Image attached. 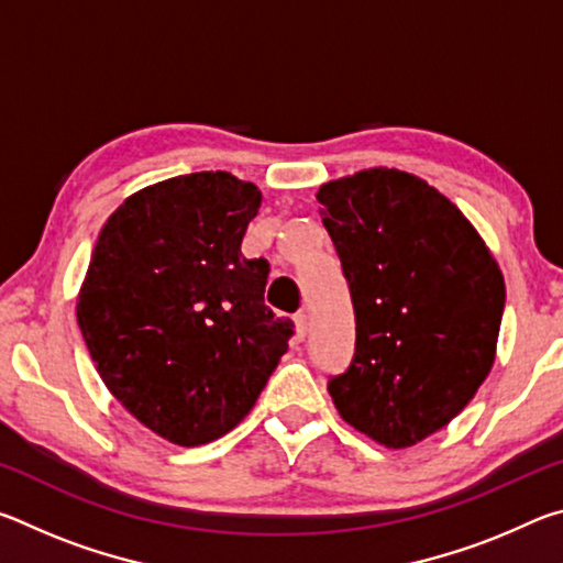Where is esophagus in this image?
<instances>
[{
  "mask_svg": "<svg viewBox=\"0 0 563 563\" xmlns=\"http://www.w3.org/2000/svg\"><path fill=\"white\" fill-rule=\"evenodd\" d=\"M305 335H308V316L298 312V316H295V340L300 342Z\"/></svg>",
  "mask_w": 563,
  "mask_h": 563,
  "instance_id": "1",
  "label": "esophagus"
}]
</instances>
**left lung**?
<instances>
[{
  "mask_svg": "<svg viewBox=\"0 0 563 563\" xmlns=\"http://www.w3.org/2000/svg\"><path fill=\"white\" fill-rule=\"evenodd\" d=\"M355 308V355L328 393L369 440L405 450L470 405L497 355L504 275L450 198L397 168L318 190Z\"/></svg>",
  "mask_w": 563,
  "mask_h": 563,
  "instance_id": "left-lung-1",
  "label": "left lung"
}]
</instances>
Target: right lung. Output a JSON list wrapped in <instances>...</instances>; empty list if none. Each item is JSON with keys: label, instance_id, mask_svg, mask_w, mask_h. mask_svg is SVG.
<instances>
[{"label": "right lung", "instance_id": "1", "mask_svg": "<svg viewBox=\"0 0 563 563\" xmlns=\"http://www.w3.org/2000/svg\"><path fill=\"white\" fill-rule=\"evenodd\" d=\"M258 186L225 170L129 196L101 228L76 320L103 385L164 440L198 446L251 412L292 320L265 308L271 265L241 253Z\"/></svg>", "mask_w": 563, "mask_h": 563}]
</instances>
